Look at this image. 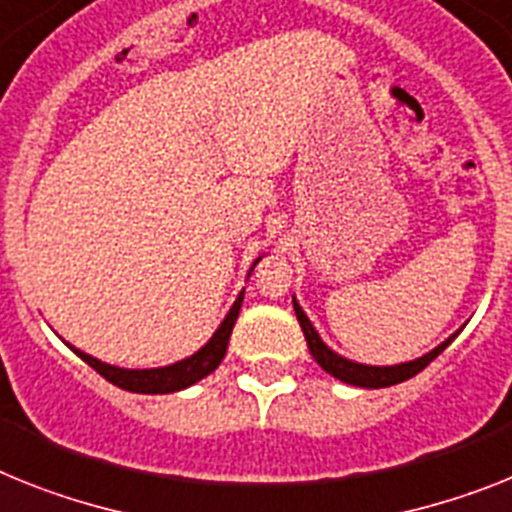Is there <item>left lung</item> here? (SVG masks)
Wrapping results in <instances>:
<instances>
[{
    "label": "left lung",
    "instance_id": "obj_1",
    "mask_svg": "<svg viewBox=\"0 0 512 512\" xmlns=\"http://www.w3.org/2000/svg\"><path fill=\"white\" fill-rule=\"evenodd\" d=\"M294 312H296V320H299V325H302V330H304V338H307L309 354L315 356V362L320 364V367L325 369L328 375L336 377V380L349 382V385H359V388H390V385H398V382L419 375V372H422V369L432 362V359H437L442 351L448 349L455 338V336H450L448 341L440 343L437 349H432L429 354H424L422 359H414V362L395 364V367H367V364L349 362V359L338 356L336 351H330L328 346L322 343V338L317 336V330L312 328V322L307 320V315H304L302 307H299L296 302H294Z\"/></svg>",
    "mask_w": 512,
    "mask_h": 512
}]
</instances>
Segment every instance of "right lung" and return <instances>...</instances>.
Instances as JSON below:
<instances>
[{"label": "right lung", "instance_id": "right-lung-1", "mask_svg": "<svg viewBox=\"0 0 512 512\" xmlns=\"http://www.w3.org/2000/svg\"><path fill=\"white\" fill-rule=\"evenodd\" d=\"M244 294H239V299L234 302L231 312L226 315V320L221 322V328L213 333L203 349L192 354L190 359H182V362L171 364V367H158V369H119L111 367V364H103L98 359H93L90 354L83 351H75L85 364L96 369L98 375L106 377L109 382H114L117 388L130 390V393H174V390H184L195 385L197 380H203L205 375H210L213 369L221 364V359L226 356V346H229L231 330H234V322L239 317V309H242Z\"/></svg>", "mask_w": 512, "mask_h": 512}]
</instances>
